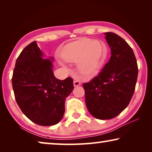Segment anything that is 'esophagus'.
Returning a JSON list of instances; mask_svg holds the SVG:
<instances>
[{"label": "esophagus", "instance_id": "obj_1", "mask_svg": "<svg viewBox=\"0 0 152 152\" xmlns=\"http://www.w3.org/2000/svg\"><path fill=\"white\" fill-rule=\"evenodd\" d=\"M81 83L78 80H74V86H78L80 85Z\"/></svg>", "mask_w": 152, "mask_h": 152}]
</instances>
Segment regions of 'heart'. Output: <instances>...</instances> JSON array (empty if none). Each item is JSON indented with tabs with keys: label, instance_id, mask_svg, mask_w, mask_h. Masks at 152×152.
I'll list each match as a JSON object with an SVG mask.
<instances>
[{
	"label": "heart",
	"instance_id": "heart-1",
	"mask_svg": "<svg viewBox=\"0 0 152 152\" xmlns=\"http://www.w3.org/2000/svg\"><path fill=\"white\" fill-rule=\"evenodd\" d=\"M60 54L66 62L76 63L80 72L85 76L96 74L101 68L105 59V48L98 40L82 38L67 43L61 49ZM58 62L66 67L64 61Z\"/></svg>",
	"mask_w": 152,
	"mask_h": 152
}]
</instances>
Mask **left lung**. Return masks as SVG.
I'll use <instances>...</instances> for the list:
<instances>
[{"label": "left lung", "mask_w": 152, "mask_h": 152, "mask_svg": "<svg viewBox=\"0 0 152 152\" xmlns=\"http://www.w3.org/2000/svg\"><path fill=\"white\" fill-rule=\"evenodd\" d=\"M110 49L109 61L99 76L83 84L85 102L89 113L101 120L119 115L133 96L138 68L132 48L115 33H104Z\"/></svg>", "instance_id": "8db88e82"}]
</instances>
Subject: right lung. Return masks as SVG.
I'll use <instances>...</instances> for the list:
<instances>
[{
    "mask_svg": "<svg viewBox=\"0 0 152 152\" xmlns=\"http://www.w3.org/2000/svg\"><path fill=\"white\" fill-rule=\"evenodd\" d=\"M43 57L36 42L25 47L17 59L12 85L16 101L25 116L37 125L51 126L62 119L66 98L74 89L73 80L56 78L53 58Z\"/></svg>",
    "mask_w": 152,
    "mask_h": 152,
    "instance_id": "obj_1",
    "label": "right lung"
}]
</instances>
